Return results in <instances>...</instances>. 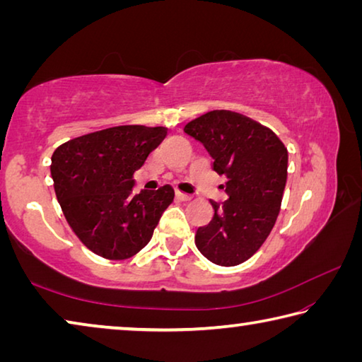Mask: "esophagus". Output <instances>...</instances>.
I'll use <instances>...</instances> for the list:
<instances>
[{"label": "esophagus", "instance_id": "1", "mask_svg": "<svg viewBox=\"0 0 362 362\" xmlns=\"http://www.w3.org/2000/svg\"><path fill=\"white\" fill-rule=\"evenodd\" d=\"M175 196H177V199H180V201H189V199H192V196L185 194V193H180V192H177Z\"/></svg>", "mask_w": 362, "mask_h": 362}]
</instances>
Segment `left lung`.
Instances as JSON below:
<instances>
[{
  "instance_id": "1",
  "label": "left lung",
  "mask_w": 362,
  "mask_h": 362,
  "mask_svg": "<svg viewBox=\"0 0 362 362\" xmlns=\"http://www.w3.org/2000/svg\"><path fill=\"white\" fill-rule=\"evenodd\" d=\"M225 175L228 199L198 228L194 244L207 260L235 267L250 259L273 230L287 180V150L276 134L240 113L216 110L185 126Z\"/></svg>"
}]
</instances>
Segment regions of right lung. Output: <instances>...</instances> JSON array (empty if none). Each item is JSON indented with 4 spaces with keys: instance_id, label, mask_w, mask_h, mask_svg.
Listing matches in <instances>:
<instances>
[{
    "instance_id": "right-lung-1",
    "label": "right lung",
    "mask_w": 362,
    "mask_h": 362,
    "mask_svg": "<svg viewBox=\"0 0 362 362\" xmlns=\"http://www.w3.org/2000/svg\"><path fill=\"white\" fill-rule=\"evenodd\" d=\"M166 137L164 127L116 126L57 146L51 175L66 222L86 247L124 260L150 243L173 187L134 193L132 175Z\"/></svg>"
}]
</instances>
